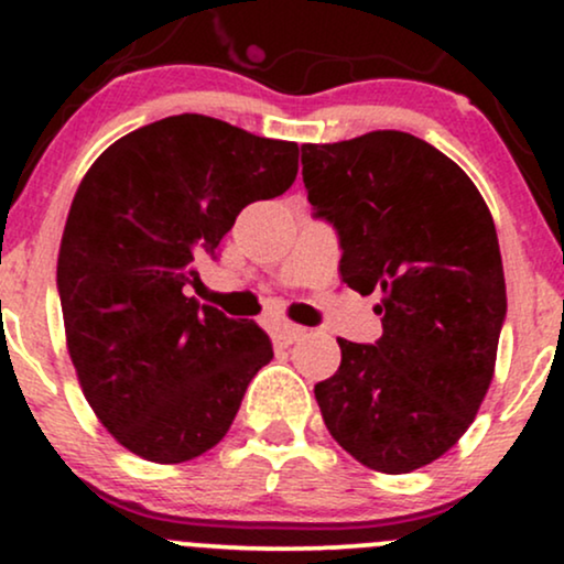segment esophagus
Wrapping results in <instances>:
<instances>
[{
    "mask_svg": "<svg viewBox=\"0 0 564 564\" xmlns=\"http://www.w3.org/2000/svg\"><path fill=\"white\" fill-rule=\"evenodd\" d=\"M302 336H304L302 326H294V323H281V326L275 328L273 339L278 347H289V345H294V341H300Z\"/></svg>",
    "mask_w": 564,
    "mask_h": 564,
    "instance_id": "obj_1",
    "label": "esophagus"
}]
</instances>
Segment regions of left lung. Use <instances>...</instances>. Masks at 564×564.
Returning a JSON list of instances; mask_svg holds the SVG:
<instances>
[{"mask_svg":"<svg viewBox=\"0 0 564 564\" xmlns=\"http://www.w3.org/2000/svg\"><path fill=\"white\" fill-rule=\"evenodd\" d=\"M313 215L334 225L349 289L379 291L373 345L336 339L323 422L368 469L405 475L458 443L496 368L507 283L494 217L467 172L398 129L302 145Z\"/></svg>","mask_w":564,"mask_h":564,"instance_id":"obj_1","label":"left lung"}]
</instances>
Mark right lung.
<instances>
[{
	"label": "right lung",
	"instance_id": "obj_1",
	"mask_svg": "<svg viewBox=\"0 0 564 564\" xmlns=\"http://www.w3.org/2000/svg\"><path fill=\"white\" fill-rule=\"evenodd\" d=\"M300 145L200 113L116 140L70 204L57 294L87 403L134 456L180 464L228 435L273 358L254 321L185 296L238 212L286 193Z\"/></svg>",
	"mask_w": 564,
	"mask_h": 564
}]
</instances>
